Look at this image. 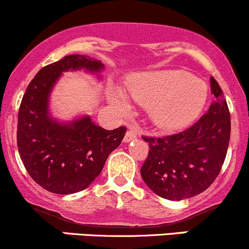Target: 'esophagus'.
Instances as JSON below:
<instances>
[{
    "label": "esophagus",
    "mask_w": 249,
    "mask_h": 249,
    "mask_svg": "<svg viewBox=\"0 0 249 249\" xmlns=\"http://www.w3.org/2000/svg\"><path fill=\"white\" fill-rule=\"evenodd\" d=\"M135 138H136L135 129H133V128H129V129L127 130V133H125L124 139V142H129V141L134 140Z\"/></svg>",
    "instance_id": "obj_1"
}]
</instances>
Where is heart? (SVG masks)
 <instances>
[{
    "label": "heart",
    "mask_w": 249,
    "mask_h": 249,
    "mask_svg": "<svg viewBox=\"0 0 249 249\" xmlns=\"http://www.w3.org/2000/svg\"><path fill=\"white\" fill-rule=\"evenodd\" d=\"M127 96L148 107L152 122L164 130H177L191 124L204 107L208 90L204 82L180 70L146 72L133 77L125 88ZM127 96L109 91V100L122 114L129 111Z\"/></svg>",
    "instance_id": "1"
}]
</instances>
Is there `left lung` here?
<instances>
[{"label":"left lung","instance_id":"obj_1","mask_svg":"<svg viewBox=\"0 0 249 249\" xmlns=\"http://www.w3.org/2000/svg\"><path fill=\"white\" fill-rule=\"evenodd\" d=\"M210 87L215 101L196 124L173 135L142 136L149 151L141 177L162 198L181 200L202 194L220 173L231 139V114L213 77Z\"/></svg>","mask_w":249,"mask_h":249}]
</instances>
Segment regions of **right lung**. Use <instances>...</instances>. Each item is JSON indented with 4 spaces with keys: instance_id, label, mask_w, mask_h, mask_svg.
<instances>
[{
    "instance_id": "obj_1",
    "label": "right lung",
    "mask_w": 249,
    "mask_h": 249,
    "mask_svg": "<svg viewBox=\"0 0 249 249\" xmlns=\"http://www.w3.org/2000/svg\"><path fill=\"white\" fill-rule=\"evenodd\" d=\"M85 69L98 73L100 60L71 54L45 66L29 83L18 115V147L32 179L47 191L70 195L87 189L102 172L107 158L120 146L124 125L106 130L89 116L60 124L50 116L52 88L63 72ZM100 76V74H98Z\"/></svg>"
}]
</instances>
